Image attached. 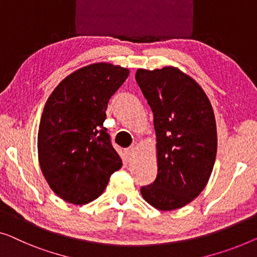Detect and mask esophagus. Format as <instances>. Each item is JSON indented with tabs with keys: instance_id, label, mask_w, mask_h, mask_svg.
Returning <instances> with one entry per match:
<instances>
[{
	"instance_id": "esophagus-1",
	"label": "esophagus",
	"mask_w": 257,
	"mask_h": 257,
	"mask_svg": "<svg viewBox=\"0 0 257 257\" xmlns=\"http://www.w3.org/2000/svg\"><path fill=\"white\" fill-rule=\"evenodd\" d=\"M124 156H125V159H127L128 162H130V160L134 158V156H135V149H134V148L125 149Z\"/></svg>"
}]
</instances>
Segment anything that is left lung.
Instances as JSON below:
<instances>
[{
    "label": "left lung",
    "instance_id": "obj_1",
    "mask_svg": "<svg viewBox=\"0 0 257 257\" xmlns=\"http://www.w3.org/2000/svg\"><path fill=\"white\" fill-rule=\"evenodd\" d=\"M135 78L153 113L158 166L156 180L141 194L162 211L180 209L205 188L216 160L211 102L200 84L177 67L139 69Z\"/></svg>",
    "mask_w": 257,
    "mask_h": 257
}]
</instances>
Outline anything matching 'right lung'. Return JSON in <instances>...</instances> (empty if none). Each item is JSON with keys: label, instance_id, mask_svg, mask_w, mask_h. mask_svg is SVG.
<instances>
[{"label": "right lung", "instance_id": "right-lung-1", "mask_svg": "<svg viewBox=\"0 0 257 257\" xmlns=\"http://www.w3.org/2000/svg\"><path fill=\"white\" fill-rule=\"evenodd\" d=\"M128 75L121 66L92 63L68 75L46 101L38 159L46 181L62 200L87 204L122 167L104 121L110 97Z\"/></svg>", "mask_w": 257, "mask_h": 257}]
</instances>
